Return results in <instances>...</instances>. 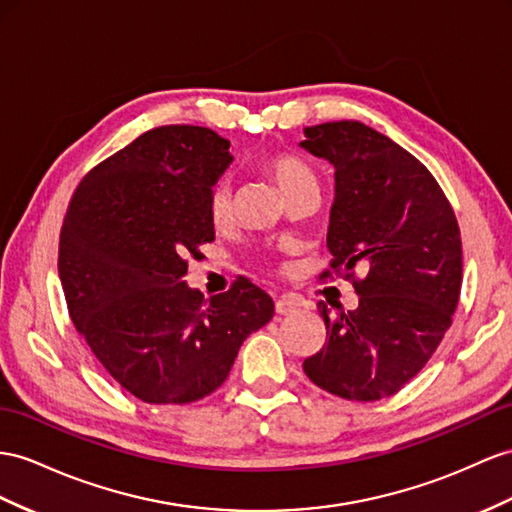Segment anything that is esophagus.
Instances as JSON below:
<instances>
[{"label":"esophagus","mask_w":512,"mask_h":512,"mask_svg":"<svg viewBox=\"0 0 512 512\" xmlns=\"http://www.w3.org/2000/svg\"><path fill=\"white\" fill-rule=\"evenodd\" d=\"M298 307H300V305L296 303V300L287 298V296L277 298V303H274V309H277L279 316H292V313L298 311Z\"/></svg>","instance_id":"1"}]
</instances>
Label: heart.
Masks as SVG:
<instances>
[{
	"mask_svg": "<svg viewBox=\"0 0 512 512\" xmlns=\"http://www.w3.org/2000/svg\"><path fill=\"white\" fill-rule=\"evenodd\" d=\"M270 175L274 181L279 183L281 192L285 194V199H290L294 194L300 192H318V177L313 173L311 166L300 160L298 155H279L270 160L268 164ZM209 218L216 227H225L233 218V190L227 181L218 183L212 192V199H209Z\"/></svg>",
	"mask_w": 512,
	"mask_h": 512,
	"instance_id": "b5f03b06",
	"label": "heart"
}]
</instances>
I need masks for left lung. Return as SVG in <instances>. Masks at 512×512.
Wrapping results in <instances>:
<instances>
[{"label":"left lung","instance_id":"left-lung-1","mask_svg":"<svg viewBox=\"0 0 512 512\" xmlns=\"http://www.w3.org/2000/svg\"><path fill=\"white\" fill-rule=\"evenodd\" d=\"M300 147L335 170L326 233L331 266L339 277L365 270L355 281L357 309L337 307L333 318L318 303L326 342L303 370L339 398L393 396L424 368L452 324L463 279L456 216L417 157L359 121L305 127Z\"/></svg>","mask_w":512,"mask_h":512}]
</instances>
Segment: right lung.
Here are the masks:
<instances>
[{"label": "right lung", "instance_id": "obj_1", "mask_svg": "<svg viewBox=\"0 0 512 512\" xmlns=\"http://www.w3.org/2000/svg\"><path fill=\"white\" fill-rule=\"evenodd\" d=\"M233 162L229 140L194 125L157 127L95 166L60 231L58 272L77 333L108 374L149 404L216 391L244 339L274 316L246 279L203 298L188 257L216 238L209 199Z\"/></svg>", "mask_w": 512, "mask_h": 512}]
</instances>
